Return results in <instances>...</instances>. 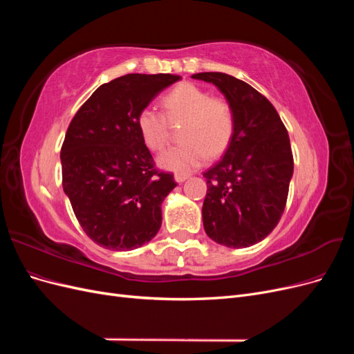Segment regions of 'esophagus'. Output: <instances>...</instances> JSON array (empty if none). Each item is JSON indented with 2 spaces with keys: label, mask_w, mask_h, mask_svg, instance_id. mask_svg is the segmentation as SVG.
Returning a JSON list of instances; mask_svg holds the SVG:
<instances>
[{
  "label": "esophagus",
  "mask_w": 354,
  "mask_h": 354,
  "mask_svg": "<svg viewBox=\"0 0 354 354\" xmlns=\"http://www.w3.org/2000/svg\"><path fill=\"white\" fill-rule=\"evenodd\" d=\"M189 176L187 174H176V181L177 183H183L185 180H187Z\"/></svg>",
  "instance_id": "obj_1"
}]
</instances>
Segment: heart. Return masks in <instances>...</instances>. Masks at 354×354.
<instances>
[{
    "label": "heart",
    "mask_w": 354,
    "mask_h": 354,
    "mask_svg": "<svg viewBox=\"0 0 354 354\" xmlns=\"http://www.w3.org/2000/svg\"><path fill=\"white\" fill-rule=\"evenodd\" d=\"M168 121H183V142L167 149L159 165L177 174H189L208 159L220 155L232 140L234 113L227 99L211 95L195 84L181 82L160 99ZM137 128L145 145L153 152L162 151L168 142V122L160 112L145 108L137 115Z\"/></svg>",
    "instance_id": "b5f03b06"
}]
</instances>
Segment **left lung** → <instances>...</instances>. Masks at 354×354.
Masks as SVG:
<instances>
[{
	"mask_svg": "<svg viewBox=\"0 0 354 354\" xmlns=\"http://www.w3.org/2000/svg\"><path fill=\"white\" fill-rule=\"evenodd\" d=\"M192 78L216 85L234 113L226 153L203 173V229L214 242L246 248L263 241L283 214L294 173L289 136L274 106L250 84L221 72Z\"/></svg>",
	"mask_w": 354,
	"mask_h": 354,
	"instance_id": "8db88e82",
	"label": "left lung"
}]
</instances>
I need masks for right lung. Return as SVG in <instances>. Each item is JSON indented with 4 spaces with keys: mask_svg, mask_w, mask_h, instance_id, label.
I'll use <instances>...</instances> for the list:
<instances>
[{
    "mask_svg": "<svg viewBox=\"0 0 354 354\" xmlns=\"http://www.w3.org/2000/svg\"><path fill=\"white\" fill-rule=\"evenodd\" d=\"M178 80L124 75L100 85L69 124L60 151L63 190L82 230L106 250H136L162 224L160 205L177 183L155 168L137 115Z\"/></svg>",
    "mask_w": 354,
    "mask_h": 354,
    "instance_id": "1",
    "label": "right lung"
}]
</instances>
